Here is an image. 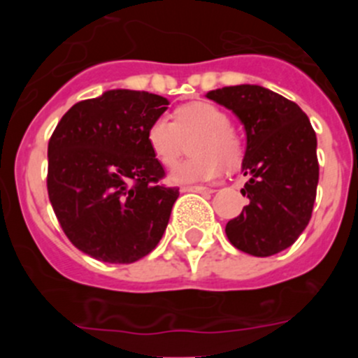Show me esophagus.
<instances>
[{"mask_svg": "<svg viewBox=\"0 0 358 358\" xmlns=\"http://www.w3.org/2000/svg\"><path fill=\"white\" fill-rule=\"evenodd\" d=\"M182 192H197V194H213L215 190L209 187H183Z\"/></svg>", "mask_w": 358, "mask_h": 358, "instance_id": "obj_1", "label": "esophagus"}]
</instances>
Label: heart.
Returning a JSON list of instances; mask_svg holds the SVG:
<instances>
[{
	"label": "heart",
	"mask_w": 358,
	"mask_h": 358,
	"mask_svg": "<svg viewBox=\"0 0 358 358\" xmlns=\"http://www.w3.org/2000/svg\"><path fill=\"white\" fill-rule=\"evenodd\" d=\"M194 136L187 161L169 171L168 180L176 185L209 182L218 178L222 164L227 168L243 159V140L230 126L225 110L211 102H192L175 110V122L166 115L154 119L147 129V143L156 159L169 166L180 157L183 138Z\"/></svg>",
	"instance_id": "heart-1"
}]
</instances>
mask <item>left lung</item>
Returning a JSON list of instances; mask_svg holds the SVG:
<instances>
[{"mask_svg":"<svg viewBox=\"0 0 358 358\" xmlns=\"http://www.w3.org/2000/svg\"><path fill=\"white\" fill-rule=\"evenodd\" d=\"M209 100L232 110L246 131L243 213L230 220V243L252 256H272L294 244L312 216L319 183L317 136L291 100L258 85L213 90Z\"/></svg>","mask_w":358,"mask_h":358,"instance_id":"1","label":"left lung"}]
</instances>
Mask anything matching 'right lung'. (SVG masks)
Here are the masks:
<instances>
[{
	"mask_svg": "<svg viewBox=\"0 0 358 358\" xmlns=\"http://www.w3.org/2000/svg\"><path fill=\"white\" fill-rule=\"evenodd\" d=\"M169 102L107 90L72 106L48 143V197L72 244L106 263H133L161 241L178 189L159 185L164 168L147 129Z\"/></svg>",
	"mask_w": 358,
	"mask_h": 358,
	"instance_id": "1",
	"label": "right lung"
}]
</instances>
